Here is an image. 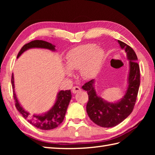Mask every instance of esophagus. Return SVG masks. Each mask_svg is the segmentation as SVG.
<instances>
[{
    "label": "esophagus",
    "mask_w": 155,
    "mask_h": 155,
    "mask_svg": "<svg viewBox=\"0 0 155 155\" xmlns=\"http://www.w3.org/2000/svg\"><path fill=\"white\" fill-rule=\"evenodd\" d=\"M81 91V89L80 87H77V86H75V87H74L73 88H72V93H73L74 94H76V93H78V92H80Z\"/></svg>",
    "instance_id": "esophagus-1"
}]
</instances>
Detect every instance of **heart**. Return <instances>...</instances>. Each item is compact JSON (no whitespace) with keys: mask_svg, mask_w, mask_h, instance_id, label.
Listing matches in <instances>:
<instances>
[{"mask_svg":"<svg viewBox=\"0 0 155 155\" xmlns=\"http://www.w3.org/2000/svg\"><path fill=\"white\" fill-rule=\"evenodd\" d=\"M104 59V52L101 48L96 47L93 44L78 46L71 49L66 55V74L71 77V71L79 69L82 77L90 79L99 72Z\"/></svg>","mask_w":155,"mask_h":155,"instance_id":"obj_1","label":"heart"}]
</instances>
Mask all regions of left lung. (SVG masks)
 Listing matches in <instances>:
<instances>
[{"mask_svg":"<svg viewBox=\"0 0 155 155\" xmlns=\"http://www.w3.org/2000/svg\"><path fill=\"white\" fill-rule=\"evenodd\" d=\"M122 49L127 53L129 61L128 87L125 94L116 103H108L98 97L94 88V80L85 83L82 88L87 91L88 101L87 112L91 120L98 126L105 128L113 127L123 122L132 113L135 104L140 86V68L137 57L130 46L118 41Z\"/></svg>","mask_w":155,"mask_h":155,"instance_id":"8db88e82","label":"left lung"}]
</instances>
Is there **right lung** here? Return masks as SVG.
<instances>
[{"mask_svg":"<svg viewBox=\"0 0 155 155\" xmlns=\"http://www.w3.org/2000/svg\"><path fill=\"white\" fill-rule=\"evenodd\" d=\"M32 48H46L52 51H56L55 46L50 43V42L41 40H35L23 46L21 50L18 52L17 58L25 51ZM11 83L13 89V97H14V99L15 101V107L19 113L22 115V117L25 119L27 120L29 123L42 130L53 129L62 123V122L64 120L69 103H70L72 98L71 90L59 91L55 103L50 110L42 114L32 115L27 110H25L19 103L15 91V82L13 73L12 74Z\"/></svg>","mask_w":155,"mask_h":155,"instance_id":"obj_1","label":"right lung"}]
</instances>
